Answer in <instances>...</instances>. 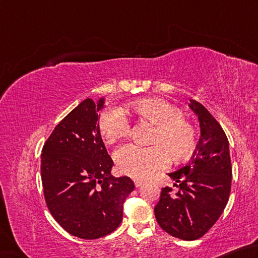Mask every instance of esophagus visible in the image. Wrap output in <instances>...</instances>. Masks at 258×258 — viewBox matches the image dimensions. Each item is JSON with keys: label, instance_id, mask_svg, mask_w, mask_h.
<instances>
[{"label": "esophagus", "instance_id": "esophagus-1", "mask_svg": "<svg viewBox=\"0 0 258 258\" xmlns=\"http://www.w3.org/2000/svg\"><path fill=\"white\" fill-rule=\"evenodd\" d=\"M134 182H135V186H136V187H141L142 184L144 183V181H143V180H141V179H135Z\"/></svg>", "mask_w": 258, "mask_h": 258}]
</instances>
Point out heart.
I'll return each mask as SVG.
<instances>
[{
  "label": "heart",
  "instance_id": "heart-1",
  "mask_svg": "<svg viewBox=\"0 0 258 258\" xmlns=\"http://www.w3.org/2000/svg\"><path fill=\"white\" fill-rule=\"evenodd\" d=\"M129 110L154 123L156 130L151 139L153 145L125 144L115 152V163L122 173L136 179L146 178L165 168L170 155L173 161L181 162L194 154L197 132L179 107L163 99L147 98L134 102ZM130 129V121L120 107L108 106L99 114L98 132L105 144L128 136Z\"/></svg>",
  "mask_w": 258,
  "mask_h": 258
}]
</instances>
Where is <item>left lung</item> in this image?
<instances>
[{
    "mask_svg": "<svg viewBox=\"0 0 258 258\" xmlns=\"http://www.w3.org/2000/svg\"><path fill=\"white\" fill-rule=\"evenodd\" d=\"M202 137L191 160L169 173L179 191L162 188L154 213L160 227L172 237L196 240L213 227L222 214L231 190L232 168L229 142L222 126L201 103L191 99Z\"/></svg>",
    "mask_w": 258,
    "mask_h": 258,
    "instance_id": "1",
    "label": "left lung"
}]
</instances>
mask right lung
I'll return each mask as SVG.
<instances>
[{
	"label": "right lung",
	"mask_w": 258,
	"mask_h": 258,
	"mask_svg": "<svg viewBox=\"0 0 258 258\" xmlns=\"http://www.w3.org/2000/svg\"><path fill=\"white\" fill-rule=\"evenodd\" d=\"M98 106L87 98L74 108L45 142L40 175L48 211L67 232L97 239L119 227L123 203L134 190L129 177L111 174L113 161L98 132Z\"/></svg>",
	"instance_id": "add662e5"
}]
</instances>
